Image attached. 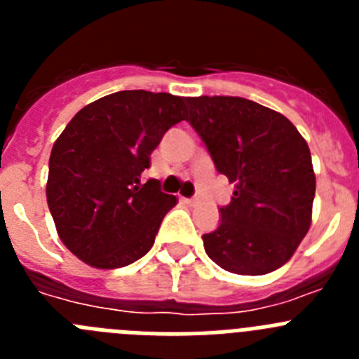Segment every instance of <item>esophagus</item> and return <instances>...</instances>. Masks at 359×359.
<instances>
[{
	"label": "esophagus",
	"instance_id": "esophagus-1",
	"mask_svg": "<svg viewBox=\"0 0 359 359\" xmlns=\"http://www.w3.org/2000/svg\"><path fill=\"white\" fill-rule=\"evenodd\" d=\"M183 201H185L187 205H190V207H196V205L199 203V199L198 198H183Z\"/></svg>",
	"mask_w": 359,
	"mask_h": 359
}]
</instances>
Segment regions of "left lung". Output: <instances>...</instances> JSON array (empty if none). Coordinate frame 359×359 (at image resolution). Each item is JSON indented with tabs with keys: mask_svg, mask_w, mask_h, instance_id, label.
I'll list each match as a JSON object with an SVG mask.
<instances>
[{
	"mask_svg": "<svg viewBox=\"0 0 359 359\" xmlns=\"http://www.w3.org/2000/svg\"><path fill=\"white\" fill-rule=\"evenodd\" d=\"M187 122L207 145L217 172L236 185L203 236L205 252L237 275L286 264L311 226L315 170L307 142L284 115L241 97H190Z\"/></svg>",
	"mask_w": 359,
	"mask_h": 359,
	"instance_id": "obj_1",
	"label": "left lung"
}]
</instances>
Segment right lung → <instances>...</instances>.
<instances>
[{"instance_id":"add662e5","label":"right lung","mask_w":359,"mask_h":359,"mask_svg":"<svg viewBox=\"0 0 359 359\" xmlns=\"http://www.w3.org/2000/svg\"><path fill=\"white\" fill-rule=\"evenodd\" d=\"M185 120V98L116 91L82 107L53 144L46 201L57 233L82 262L123 268L154 244L176 198L142 183L151 152Z\"/></svg>"}]
</instances>
